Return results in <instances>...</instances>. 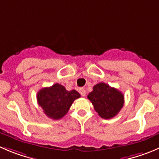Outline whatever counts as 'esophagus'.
<instances>
[{
    "instance_id": "34e87169",
    "label": "esophagus",
    "mask_w": 159,
    "mask_h": 159,
    "mask_svg": "<svg viewBox=\"0 0 159 159\" xmlns=\"http://www.w3.org/2000/svg\"><path fill=\"white\" fill-rule=\"evenodd\" d=\"M79 92H80V94H81V96L84 97L86 95V90H84V88H80V89Z\"/></svg>"
}]
</instances>
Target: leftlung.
<instances>
[{
	"mask_svg": "<svg viewBox=\"0 0 159 159\" xmlns=\"http://www.w3.org/2000/svg\"><path fill=\"white\" fill-rule=\"evenodd\" d=\"M87 98L101 118L109 119L119 112L124 104V95L114 87L105 83H99L93 87Z\"/></svg>",
	"mask_w": 159,
	"mask_h": 159,
	"instance_id": "obj_1",
	"label": "left lung"
}]
</instances>
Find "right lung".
<instances>
[{
    "label": "right lung",
    "mask_w": 159,
    "mask_h": 159,
    "mask_svg": "<svg viewBox=\"0 0 159 159\" xmlns=\"http://www.w3.org/2000/svg\"><path fill=\"white\" fill-rule=\"evenodd\" d=\"M37 98L38 105L43 108L45 115L57 120L66 116L73 101L80 98V94L76 90L69 91L64 86L55 84L39 90Z\"/></svg>",
    "instance_id": "obj_1"
}]
</instances>
